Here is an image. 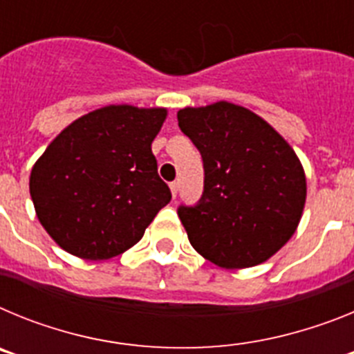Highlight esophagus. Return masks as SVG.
<instances>
[{"instance_id": "esophagus-1", "label": "esophagus", "mask_w": 354, "mask_h": 354, "mask_svg": "<svg viewBox=\"0 0 354 354\" xmlns=\"http://www.w3.org/2000/svg\"><path fill=\"white\" fill-rule=\"evenodd\" d=\"M170 189H171V196L177 198V183H170Z\"/></svg>"}]
</instances>
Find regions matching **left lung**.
<instances>
[{"mask_svg": "<svg viewBox=\"0 0 354 354\" xmlns=\"http://www.w3.org/2000/svg\"><path fill=\"white\" fill-rule=\"evenodd\" d=\"M179 127L204 161V192L177 214L193 248L234 270L268 261L301 220L306 180L289 143L243 106L184 108Z\"/></svg>", "mask_w": 354, "mask_h": 354, "instance_id": "left-lung-1", "label": "left lung"}]
</instances>
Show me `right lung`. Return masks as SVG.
Listing matches in <instances>:
<instances>
[{
    "mask_svg": "<svg viewBox=\"0 0 354 354\" xmlns=\"http://www.w3.org/2000/svg\"><path fill=\"white\" fill-rule=\"evenodd\" d=\"M167 109L106 106L65 127L35 162L30 195L65 252L104 261L134 246L171 200L152 142Z\"/></svg>",
    "mask_w": 354,
    "mask_h": 354,
    "instance_id": "obj_1",
    "label": "right lung"
}]
</instances>
